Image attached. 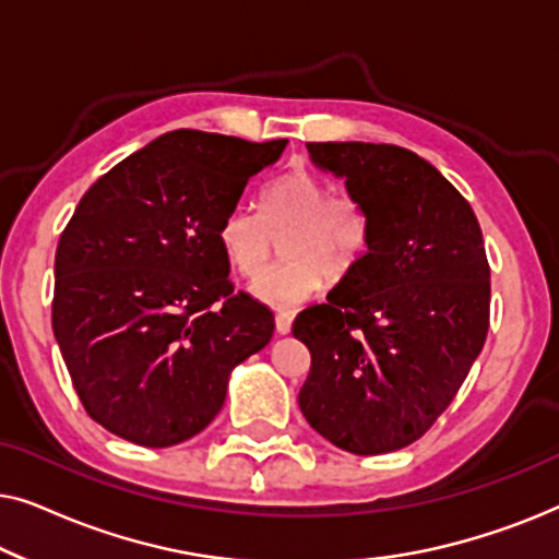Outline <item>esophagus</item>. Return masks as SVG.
<instances>
[{
  "instance_id": "esophagus-1",
  "label": "esophagus",
  "mask_w": 559,
  "mask_h": 559,
  "mask_svg": "<svg viewBox=\"0 0 559 559\" xmlns=\"http://www.w3.org/2000/svg\"><path fill=\"white\" fill-rule=\"evenodd\" d=\"M274 325H277L280 335H287L289 331H293V318H289L287 312H280V316L274 318Z\"/></svg>"
}]
</instances>
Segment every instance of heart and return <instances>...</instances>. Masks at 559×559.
Masks as SVG:
<instances>
[{
	"label": "heart",
	"mask_w": 559,
	"mask_h": 559,
	"mask_svg": "<svg viewBox=\"0 0 559 559\" xmlns=\"http://www.w3.org/2000/svg\"><path fill=\"white\" fill-rule=\"evenodd\" d=\"M282 240L287 259L264 272L254 285L257 300L274 310H293L325 280L338 282L356 270L369 243V218L350 195H331L325 180L293 170L274 180L262 198V213L234 205L218 224V243L228 264L243 277H257Z\"/></svg>",
	"instance_id": "obj_1"
}]
</instances>
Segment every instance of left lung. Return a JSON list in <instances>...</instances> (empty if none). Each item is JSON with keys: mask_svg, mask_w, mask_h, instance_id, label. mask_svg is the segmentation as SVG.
I'll return each mask as SVG.
<instances>
[{"mask_svg": "<svg viewBox=\"0 0 559 559\" xmlns=\"http://www.w3.org/2000/svg\"><path fill=\"white\" fill-rule=\"evenodd\" d=\"M308 152L361 203L369 243L328 300L295 318L312 358L297 402L335 448L394 453L430 430L484 348V236L468 201L415 152L371 142H308Z\"/></svg>", "mask_w": 559, "mask_h": 559, "instance_id": "left-lung-1", "label": "left lung"}]
</instances>
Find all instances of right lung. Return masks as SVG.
<instances>
[{
    "label": "right lung",
    "mask_w": 559,
    "mask_h": 559,
    "mask_svg": "<svg viewBox=\"0 0 559 559\" xmlns=\"http://www.w3.org/2000/svg\"><path fill=\"white\" fill-rule=\"evenodd\" d=\"M285 147L178 129L81 198L56 251L52 333L109 432L144 448L190 440L224 407L236 366L272 341L270 308L234 295L218 224Z\"/></svg>",
    "instance_id": "1"
}]
</instances>
